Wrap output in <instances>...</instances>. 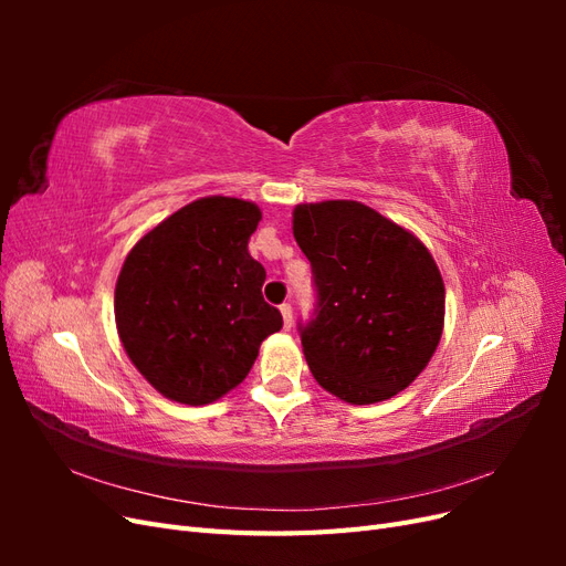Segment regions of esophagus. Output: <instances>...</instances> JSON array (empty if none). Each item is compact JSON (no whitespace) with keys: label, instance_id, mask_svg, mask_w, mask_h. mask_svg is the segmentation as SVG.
<instances>
[{"label":"esophagus","instance_id":"34e87169","mask_svg":"<svg viewBox=\"0 0 566 566\" xmlns=\"http://www.w3.org/2000/svg\"><path fill=\"white\" fill-rule=\"evenodd\" d=\"M281 314H283L285 328H287V331L293 328V306H290V304H281Z\"/></svg>","mask_w":566,"mask_h":566}]
</instances>
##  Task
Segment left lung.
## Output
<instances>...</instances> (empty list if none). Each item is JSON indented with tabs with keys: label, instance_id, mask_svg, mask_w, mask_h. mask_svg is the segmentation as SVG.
Returning a JSON list of instances; mask_svg holds the SVG:
<instances>
[{
	"label": "left lung",
	"instance_id": "left-lung-1",
	"mask_svg": "<svg viewBox=\"0 0 566 566\" xmlns=\"http://www.w3.org/2000/svg\"><path fill=\"white\" fill-rule=\"evenodd\" d=\"M293 233L314 273L300 337L316 382L356 406L391 399L441 339L447 293L430 250L356 200L297 205Z\"/></svg>",
	"mask_w": 566,
	"mask_h": 566
}]
</instances>
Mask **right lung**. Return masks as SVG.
I'll return each mask as SVG.
<instances>
[{
	"instance_id": "add662e5",
	"label": "right lung",
	"mask_w": 566,
	"mask_h": 566,
	"mask_svg": "<svg viewBox=\"0 0 566 566\" xmlns=\"http://www.w3.org/2000/svg\"><path fill=\"white\" fill-rule=\"evenodd\" d=\"M254 202L210 196L188 202L132 248L115 285L117 335L163 397L202 406L245 380L260 345L283 328L264 302V266L248 241Z\"/></svg>"
}]
</instances>
